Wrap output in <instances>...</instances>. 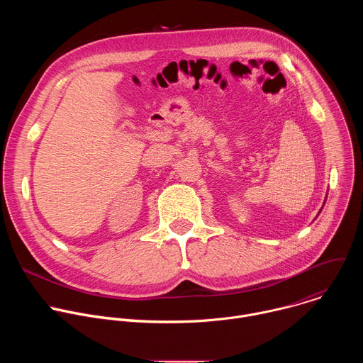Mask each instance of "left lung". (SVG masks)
Here are the masks:
<instances>
[{
  "label": "left lung",
  "instance_id": "obj_1",
  "mask_svg": "<svg viewBox=\"0 0 363 363\" xmlns=\"http://www.w3.org/2000/svg\"><path fill=\"white\" fill-rule=\"evenodd\" d=\"M323 205H325V203H323Z\"/></svg>",
  "mask_w": 363,
  "mask_h": 363
}]
</instances>
